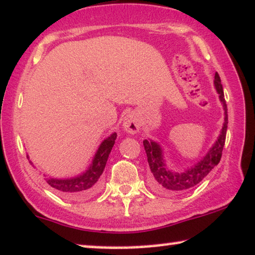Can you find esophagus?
<instances>
[{
  "mask_svg": "<svg viewBox=\"0 0 255 255\" xmlns=\"http://www.w3.org/2000/svg\"><path fill=\"white\" fill-rule=\"evenodd\" d=\"M124 129L129 134H136L139 130V121L135 113H130L124 119Z\"/></svg>",
  "mask_w": 255,
  "mask_h": 255,
  "instance_id": "1",
  "label": "esophagus"
}]
</instances>
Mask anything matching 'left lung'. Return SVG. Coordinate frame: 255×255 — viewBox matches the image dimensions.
<instances>
[{"instance_id": "8db88e82", "label": "left lung", "mask_w": 255, "mask_h": 255, "mask_svg": "<svg viewBox=\"0 0 255 255\" xmlns=\"http://www.w3.org/2000/svg\"><path fill=\"white\" fill-rule=\"evenodd\" d=\"M214 83L216 90L220 94V100H221L223 108H225V124H223L221 134H220L218 140H216L210 152L206 154V157L200 162H198L195 167L185 170L183 173L172 172L164 164L162 151L160 146L155 142H152V140H143L144 149H145L146 152L147 162H149L152 173V185H153V188L157 191L165 193L187 191L188 189H191L192 187L200 183L208 175V173L215 166H218L220 160H221L228 128V109L221 85V79H220L218 72L215 73Z\"/></svg>"}]
</instances>
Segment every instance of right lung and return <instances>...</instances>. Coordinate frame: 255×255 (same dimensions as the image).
I'll list each match as a JSON object with an SVG mask.
<instances>
[{"label":"right lung","mask_w":255,"mask_h":255,"mask_svg":"<svg viewBox=\"0 0 255 255\" xmlns=\"http://www.w3.org/2000/svg\"><path fill=\"white\" fill-rule=\"evenodd\" d=\"M116 139V132L104 139L96 155H95L93 164L82 175L68 178V180L45 178L47 183L51 188H54L57 192H59L60 195L66 197V198H81V197H86L94 193L98 188L100 177L104 172L106 161H108L110 152H111L113 145H115Z\"/></svg>","instance_id":"add662e5"}]
</instances>
